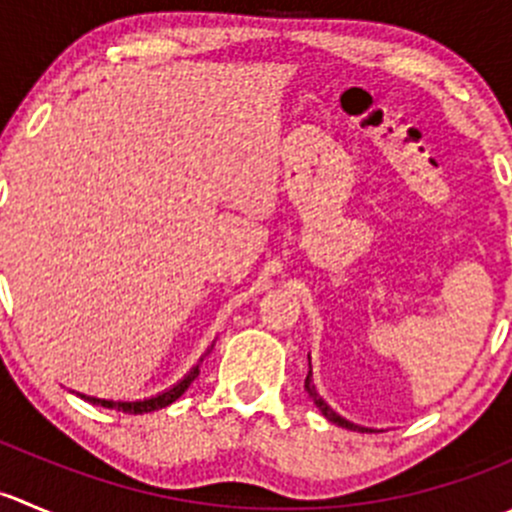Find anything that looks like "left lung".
<instances>
[{"label": "left lung", "instance_id": "1", "mask_svg": "<svg viewBox=\"0 0 512 512\" xmlns=\"http://www.w3.org/2000/svg\"><path fill=\"white\" fill-rule=\"evenodd\" d=\"M304 389H307V394L312 396V401H314V404H317V409L322 411L324 418H329V421H332V423H337V426H342V428H352V431H371V428L356 426V423L347 421V418H342V416H339V414H334V411L329 409L327 404H324V401H322V396L317 394V389H314V386H312V379H309V374H307V379H304Z\"/></svg>", "mask_w": 512, "mask_h": 512}]
</instances>
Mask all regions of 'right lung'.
I'll return each instance as SVG.
<instances>
[{
    "label": "right lung",
    "instance_id": "1",
    "mask_svg": "<svg viewBox=\"0 0 512 512\" xmlns=\"http://www.w3.org/2000/svg\"><path fill=\"white\" fill-rule=\"evenodd\" d=\"M198 374H200V366H195V369L190 371V374L185 376L180 384H175L173 389L163 391V394L153 396V399H146V401H106V399H94V396H81V399L91 401V404H96V406H103V409L123 411V414H151V411L165 409V406L173 404L175 399H180V396L185 394V389L193 384L195 376H198Z\"/></svg>",
    "mask_w": 512,
    "mask_h": 512
}]
</instances>
